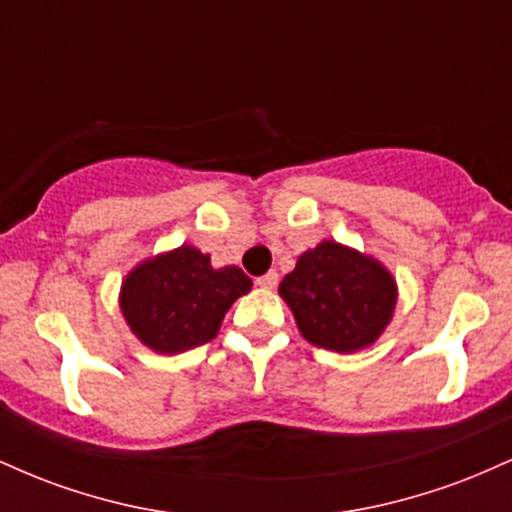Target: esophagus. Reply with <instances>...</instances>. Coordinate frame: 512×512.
I'll return each mask as SVG.
<instances>
[{
    "label": "esophagus",
    "mask_w": 512,
    "mask_h": 512,
    "mask_svg": "<svg viewBox=\"0 0 512 512\" xmlns=\"http://www.w3.org/2000/svg\"><path fill=\"white\" fill-rule=\"evenodd\" d=\"M276 284H279V274H276L274 269H269L267 274L257 276V286H260V289H267V291H272Z\"/></svg>",
    "instance_id": "34e87169"
}]
</instances>
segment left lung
Masks as SVG:
<instances>
[{"label":"left lung","mask_w":512,"mask_h":512,"mask_svg":"<svg viewBox=\"0 0 512 512\" xmlns=\"http://www.w3.org/2000/svg\"><path fill=\"white\" fill-rule=\"evenodd\" d=\"M279 293L303 337L339 354L373 344L397 303L395 279L383 264L334 240L303 252Z\"/></svg>","instance_id":"obj_1"}]
</instances>
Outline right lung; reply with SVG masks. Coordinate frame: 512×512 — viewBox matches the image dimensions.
Masks as SVG:
<instances>
[{"mask_svg":"<svg viewBox=\"0 0 512 512\" xmlns=\"http://www.w3.org/2000/svg\"><path fill=\"white\" fill-rule=\"evenodd\" d=\"M250 289L243 269H214L209 255L182 245L127 274L120 308L142 344L158 354H180L211 342L226 310Z\"/></svg>","mask_w":512,"mask_h":512,"instance_id":"obj_1","label":"right lung"}]
</instances>
